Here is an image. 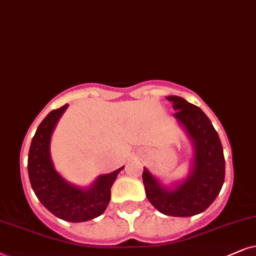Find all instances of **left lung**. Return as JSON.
Returning <instances> with one entry per match:
<instances>
[{
  "instance_id": "1",
  "label": "left lung",
  "mask_w": 256,
  "mask_h": 256,
  "mask_svg": "<svg viewBox=\"0 0 256 256\" xmlns=\"http://www.w3.org/2000/svg\"><path fill=\"white\" fill-rule=\"evenodd\" d=\"M173 102L178 119L194 144L193 171L185 182L168 190L144 168L142 182L148 202L160 213L170 216H193L210 206L224 182V156L218 132L202 108L178 96Z\"/></svg>"
}]
</instances>
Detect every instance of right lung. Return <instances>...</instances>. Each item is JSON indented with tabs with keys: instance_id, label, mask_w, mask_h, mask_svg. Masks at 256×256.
<instances>
[{
	"instance_id": "1",
	"label": "right lung",
	"mask_w": 256,
	"mask_h": 256,
	"mask_svg": "<svg viewBox=\"0 0 256 256\" xmlns=\"http://www.w3.org/2000/svg\"><path fill=\"white\" fill-rule=\"evenodd\" d=\"M66 108V104L51 111L37 128L28 156L29 180L36 196L54 216L69 222H83L100 216L106 210L111 186L124 168L100 176L88 190L78 188L60 178L50 159V139Z\"/></svg>"
}]
</instances>
